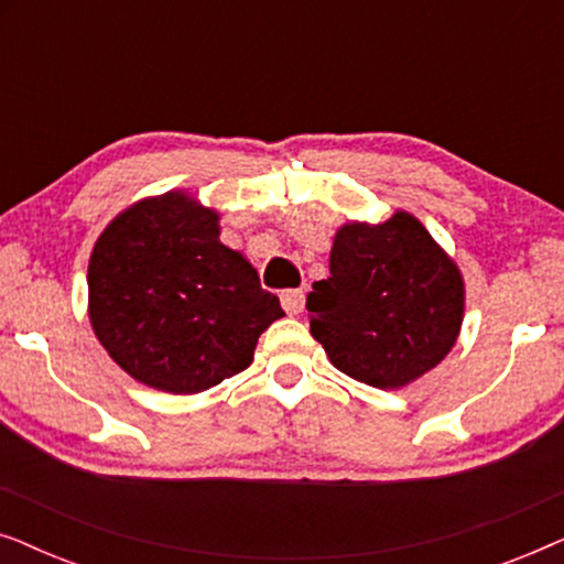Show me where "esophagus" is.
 I'll use <instances>...</instances> for the list:
<instances>
[{"label":"esophagus","mask_w":564,"mask_h":564,"mask_svg":"<svg viewBox=\"0 0 564 564\" xmlns=\"http://www.w3.org/2000/svg\"><path fill=\"white\" fill-rule=\"evenodd\" d=\"M280 303H282V307H284V311H288L290 315L303 313V307H305V292H303V290H282Z\"/></svg>","instance_id":"esophagus-1"}]
</instances>
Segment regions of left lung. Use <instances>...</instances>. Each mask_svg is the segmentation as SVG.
<instances>
[{
	"instance_id": "1",
	"label": "left lung",
	"mask_w": 564,
	"mask_h": 564,
	"mask_svg": "<svg viewBox=\"0 0 564 564\" xmlns=\"http://www.w3.org/2000/svg\"><path fill=\"white\" fill-rule=\"evenodd\" d=\"M307 321L330 365L380 390L434 369L457 341L465 284L413 215L349 223L330 249V276L313 284Z\"/></svg>"
}]
</instances>
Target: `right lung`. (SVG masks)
I'll return each mask as SVG.
<instances>
[{
	"label": "right lung",
	"instance_id": "add662e5",
	"mask_svg": "<svg viewBox=\"0 0 564 564\" xmlns=\"http://www.w3.org/2000/svg\"><path fill=\"white\" fill-rule=\"evenodd\" d=\"M218 213L182 192L120 213L89 259V321L107 354L149 388L192 395L243 372L282 318Z\"/></svg>",
	"mask_w": 564,
	"mask_h": 564
}]
</instances>
